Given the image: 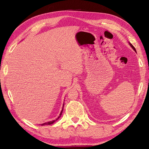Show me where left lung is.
Here are the masks:
<instances>
[{
    "instance_id": "1",
    "label": "left lung",
    "mask_w": 149,
    "mask_h": 149,
    "mask_svg": "<svg viewBox=\"0 0 149 149\" xmlns=\"http://www.w3.org/2000/svg\"><path fill=\"white\" fill-rule=\"evenodd\" d=\"M129 44H130V46H131V47H132V48H133V49H134V50L135 51V52H136V49H135V48L133 47V45H132L131 43H130V42H129Z\"/></svg>"
}]
</instances>
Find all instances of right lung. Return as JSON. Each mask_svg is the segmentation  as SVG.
Here are the masks:
<instances>
[{
	"label": "right lung",
	"mask_w": 149,
	"mask_h": 149,
	"mask_svg": "<svg viewBox=\"0 0 149 149\" xmlns=\"http://www.w3.org/2000/svg\"><path fill=\"white\" fill-rule=\"evenodd\" d=\"M63 107H64V104H63ZM62 111H63V107H62V111H61V113H60V115H59V116H58V117L57 118V119H56L55 120H58V118H59L61 117V115H62ZM55 120H52V121H50V122H45V123H43V124H41V125H50V124H52L53 123H54V122L55 121Z\"/></svg>",
	"instance_id": "right-lung-1"
}]
</instances>
